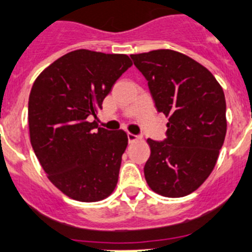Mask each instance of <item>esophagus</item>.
<instances>
[{
  "instance_id": "esophagus-1",
  "label": "esophagus",
  "mask_w": 252,
  "mask_h": 252,
  "mask_svg": "<svg viewBox=\"0 0 252 252\" xmlns=\"http://www.w3.org/2000/svg\"><path fill=\"white\" fill-rule=\"evenodd\" d=\"M127 138H128V142H130V144H132V142L141 140V136L133 135V133H127Z\"/></svg>"
}]
</instances>
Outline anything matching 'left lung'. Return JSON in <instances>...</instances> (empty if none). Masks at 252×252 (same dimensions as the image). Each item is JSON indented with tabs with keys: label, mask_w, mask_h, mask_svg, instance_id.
<instances>
[{
	"label": "left lung",
	"mask_w": 252,
	"mask_h": 252,
	"mask_svg": "<svg viewBox=\"0 0 252 252\" xmlns=\"http://www.w3.org/2000/svg\"><path fill=\"white\" fill-rule=\"evenodd\" d=\"M158 112L168 117L166 138L147 142L145 179L155 192L182 197L204 184L216 165L226 135L222 89L202 64L172 50L131 55Z\"/></svg>",
	"instance_id": "8db88e82"
}]
</instances>
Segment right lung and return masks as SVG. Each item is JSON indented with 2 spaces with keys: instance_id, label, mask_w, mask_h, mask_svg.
Segmentation results:
<instances>
[{
  "instance_id": "right-lung-1",
  "label": "right lung",
  "mask_w": 252,
  "mask_h": 252,
  "mask_svg": "<svg viewBox=\"0 0 252 252\" xmlns=\"http://www.w3.org/2000/svg\"><path fill=\"white\" fill-rule=\"evenodd\" d=\"M132 66L126 55L76 50L36 78L29 98L31 145L48 179L84 202L111 195L119 180L127 135L90 122L120 76Z\"/></svg>"
}]
</instances>
